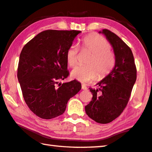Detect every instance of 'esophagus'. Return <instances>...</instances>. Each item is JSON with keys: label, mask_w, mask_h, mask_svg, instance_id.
Here are the masks:
<instances>
[{"label": "esophagus", "mask_w": 152, "mask_h": 152, "mask_svg": "<svg viewBox=\"0 0 152 152\" xmlns=\"http://www.w3.org/2000/svg\"><path fill=\"white\" fill-rule=\"evenodd\" d=\"M81 88L83 90H87V87H86V85H83V84L81 86Z\"/></svg>", "instance_id": "1"}]
</instances>
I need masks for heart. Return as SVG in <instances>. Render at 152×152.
<instances>
[{
    "instance_id": "1",
    "label": "heart",
    "mask_w": 152,
    "mask_h": 152,
    "mask_svg": "<svg viewBox=\"0 0 152 152\" xmlns=\"http://www.w3.org/2000/svg\"><path fill=\"white\" fill-rule=\"evenodd\" d=\"M81 48L91 53L87 66H76L71 73V77L82 83H88L107 77L115 65V56L110 49V42L97 34H89L81 40ZM77 47L72 45L66 52L67 65L73 67L77 63Z\"/></svg>"
}]
</instances>
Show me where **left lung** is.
Returning a JSON list of instances; mask_svg holds the SVG:
<instances>
[{
    "mask_svg": "<svg viewBox=\"0 0 152 152\" xmlns=\"http://www.w3.org/2000/svg\"><path fill=\"white\" fill-rule=\"evenodd\" d=\"M99 33L104 34L112 46L115 65L111 73L97 83L99 88H89L92 100L85 109L93 120L105 124L113 121L126 108L136 81L137 70L131 49L118 35L107 29Z\"/></svg>",
    "mask_w": 152,
    "mask_h": 152,
    "instance_id": "8db88e82",
    "label": "left lung"
}]
</instances>
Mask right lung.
<instances>
[{
	"label": "right lung",
	"instance_id": "obj_1",
	"mask_svg": "<svg viewBox=\"0 0 152 152\" xmlns=\"http://www.w3.org/2000/svg\"><path fill=\"white\" fill-rule=\"evenodd\" d=\"M81 33L75 30L44 31L21 50L18 80L25 103L39 118L50 119L61 115L69 99L81 89V84L76 80L58 83L69 73L66 50Z\"/></svg>",
	"mask_w": 152,
	"mask_h": 152
}]
</instances>
